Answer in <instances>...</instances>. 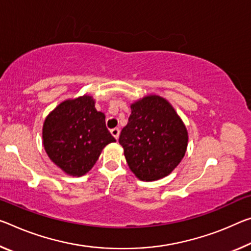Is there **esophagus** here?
Listing matches in <instances>:
<instances>
[{
  "label": "esophagus",
  "mask_w": 251,
  "mask_h": 251,
  "mask_svg": "<svg viewBox=\"0 0 251 251\" xmlns=\"http://www.w3.org/2000/svg\"><path fill=\"white\" fill-rule=\"evenodd\" d=\"M110 133H111V135H113V136L116 138V140H118V137H119V133H121V130H119V128H113L110 130Z\"/></svg>",
  "instance_id": "esophagus-1"
}]
</instances>
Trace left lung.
<instances>
[{
	"label": "left lung",
	"instance_id": "obj_1",
	"mask_svg": "<svg viewBox=\"0 0 251 251\" xmlns=\"http://www.w3.org/2000/svg\"><path fill=\"white\" fill-rule=\"evenodd\" d=\"M130 109L119 136L127 164L141 181L160 180L185 155L188 130L172 105L157 95L138 99Z\"/></svg>",
	"mask_w": 251,
	"mask_h": 251
}]
</instances>
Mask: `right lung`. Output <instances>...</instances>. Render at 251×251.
I'll return each mask as SVG.
<instances>
[{
  "instance_id": "1",
  "label": "right lung",
  "mask_w": 251,
  "mask_h": 251,
  "mask_svg": "<svg viewBox=\"0 0 251 251\" xmlns=\"http://www.w3.org/2000/svg\"><path fill=\"white\" fill-rule=\"evenodd\" d=\"M42 138L50 160L73 176L89 172L102 149L116 142L107 129L104 113L97 111L88 95L55 107L43 123Z\"/></svg>"
}]
</instances>
